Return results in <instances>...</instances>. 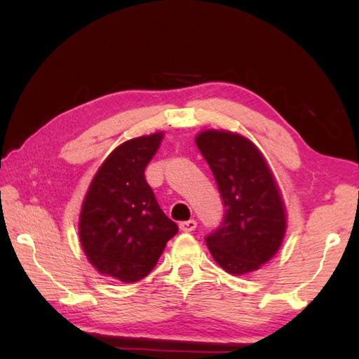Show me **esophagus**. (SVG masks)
Masks as SVG:
<instances>
[{"label":"esophagus","mask_w":359,"mask_h":359,"mask_svg":"<svg viewBox=\"0 0 359 359\" xmlns=\"http://www.w3.org/2000/svg\"><path fill=\"white\" fill-rule=\"evenodd\" d=\"M196 226H198L196 220H188V222L179 223V228H180V231H184V233H191V231H194V228Z\"/></svg>","instance_id":"1"}]
</instances>
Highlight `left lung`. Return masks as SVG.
<instances>
[{
	"mask_svg": "<svg viewBox=\"0 0 359 359\" xmlns=\"http://www.w3.org/2000/svg\"><path fill=\"white\" fill-rule=\"evenodd\" d=\"M214 174L224 204L218 229L205 238L212 257L228 274L258 271L280 248L287 214L271 168L257 145L224 130L194 139Z\"/></svg>",
	"mask_w": 359,
	"mask_h": 359,
	"instance_id": "1",
	"label": "left lung"
}]
</instances>
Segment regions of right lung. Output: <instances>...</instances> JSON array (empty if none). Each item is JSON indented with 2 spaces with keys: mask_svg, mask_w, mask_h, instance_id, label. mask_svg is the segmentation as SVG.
<instances>
[{
  "mask_svg": "<svg viewBox=\"0 0 359 359\" xmlns=\"http://www.w3.org/2000/svg\"><path fill=\"white\" fill-rule=\"evenodd\" d=\"M163 133L130 139L96 171L79 217L85 257L102 276L133 283L154 269L177 224L156 203L144 171Z\"/></svg>",
  "mask_w": 359,
  "mask_h": 359,
  "instance_id": "add662e5",
  "label": "right lung"
}]
</instances>
